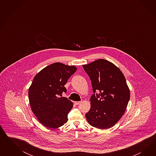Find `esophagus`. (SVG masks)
Instances as JSON below:
<instances>
[{
  "label": "esophagus",
  "mask_w": 156,
  "mask_h": 156,
  "mask_svg": "<svg viewBox=\"0 0 156 156\" xmlns=\"http://www.w3.org/2000/svg\"><path fill=\"white\" fill-rule=\"evenodd\" d=\"M82 102L81 101H78V102H74V104H76V105H79V104H80Z\"/></svg>",
  "instance_id": "1"
}]
</instances>
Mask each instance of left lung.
I'll return each instance as SVG.
<instances>
[{"mask_svg":"<svg viewBox=\"0 0 156 156\" xmlns=\"http://www.w3.org/2000/svg\"><path fill=\"white\" fill-rule=\"evenodd\" d=\"M83 67L90 77L93 92L90 110L85 116L90 125L99 129L114 126L125 113L130 99V90L118 67L99 59Z\"/></svg>","mask_w":156,"mask_h":156,"instance_id":"1","label":"left lung"}]
</instances>
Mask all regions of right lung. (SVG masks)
I'll return each mask as SVG.
<instances>
[{"mask_svg":"<svg viewBox=\"0 0 156 156\" xmlns=\"http://www.w3.org/2000/svg\"><path fill=\"white\" fill-rule=\"evenodd\" d=\"M77 70L74 66L56 62L43 69L34 78L28 89L32 112L47 128L56 129L68 121L73 104L66 97H59L67 90L64 86Z\"/></svg>","mask_w":156,"mask_h":156,"instance_id":"add662e5","label":"right lung"}]
</instances>
